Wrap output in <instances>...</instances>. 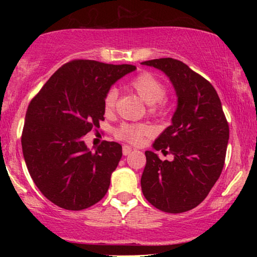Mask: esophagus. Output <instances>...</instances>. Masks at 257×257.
I'll return each instance as SVG.
<instances>
[{"mask_svg": "<svg viewBox=\"0 0 257 257\" xmlns=\"http://www.w3.org/2000/svg\"><path fill=\"white\" fill-rule=\"evenodd\" d=\"M132 152V149L130 146H127V145H124L122 146V154H124V156H128L130 153Z\"/></svg>", "mask_w": 257, "mask_h": 257, "instance_id": "esophagus-1", "label": "esophagus"}]
</instances>
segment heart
<instances>
[{
    "mask_svg": "<svg viewBox=\"0 0 257 257\" xmlns=\"http://www.w3.org/2000/svg\"><path fill=\"white\" fill-rule=\"evenodd\" d=\"M130 86L142 99L147 104H151L150 113L153 115L163 114L167 106V100L165 98L166 86L161 80L149 71L140 72L131 82ZM118 100V90L115 87H110L104 96L103 106L105 113H111L114 110ZM117 138L125 142L138 145L151 133L150 126L145 124H124L119 125L115 128Z\"/></svg>",
    "mask_w": 257,
    "mask_h": 257,
    "instance_id": "1",
    "label": "heart"
}]
</instances>
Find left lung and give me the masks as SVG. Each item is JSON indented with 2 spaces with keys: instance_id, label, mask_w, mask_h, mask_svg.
Instances as JSON below:
<instances>
[{
  "instance_id": "obj_1",
  "label": "left lung",
  "mask_w": 257,
  "mask_h": 257,
  "mask_svg": "<svg viewBox=\"0 0 257 257\" xmlns=\"http://www.w3.org/2000/svg\"><path fill=\"white\" fill-rule=\"evenodd\" d=\"M142 64L166 73L178 96L172 125L153 144L174 159L163 161L146 151L143 194L163 212H187L206 199L222 172L229 126L214 86L185 63L167 57Z\"/></svg>"
}]
</instances>
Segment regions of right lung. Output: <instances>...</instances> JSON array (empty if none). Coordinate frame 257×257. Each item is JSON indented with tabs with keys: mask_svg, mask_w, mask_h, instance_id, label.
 <instances>
[{
	"mask_svg": "<svg viewBox=\"0 0 257 257\" xmlns=\"http://www.w3.org/2000/svg\"><path fill=\"white\" fill-rule=\"evenodd\" d=\"M135 65L73 59L52 75L28 106L22 150L35 185L68 210L100 201L122 156L120 144L104 142L87 150L84 136L104 120V96Z\"/></svg>",
	"mask_w": 257,
	"mask_h": 257,
	"instance_id": "1",
	"label": "right lung"
}]
</instances>
